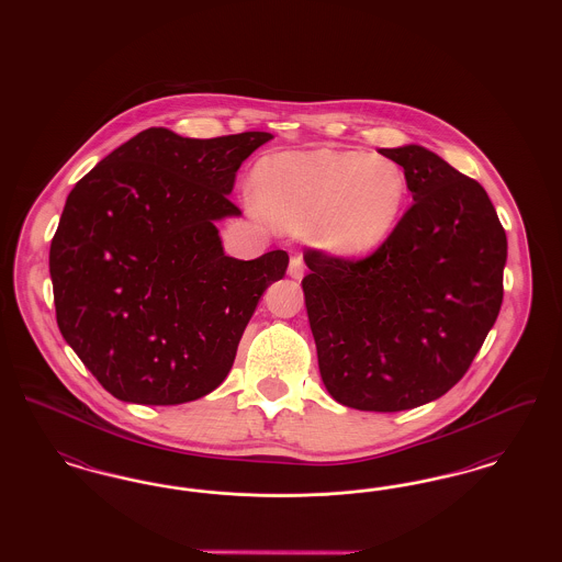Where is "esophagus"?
Wrapping results in <instances>:
<instances>
[{"instance_id": "obj_1", "label": "esophagus", "mask_w": 562, "mask_h": 562, "mask_svg": "<svg viewBox=\"0 0 562 562\" xmlns=\"http://www.w3.org/2000/svg\"><path fill=\"white\" fill-rule=\"evenodd\" d=\"M305 273V263H303V257L301 255H293L291 257V263H289V276L294 280H301Z\"/></svg>"}]
</instances>
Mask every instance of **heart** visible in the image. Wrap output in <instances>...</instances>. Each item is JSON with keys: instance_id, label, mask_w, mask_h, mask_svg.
<instances>
[{"instance_id": "1", "label": "heart", "mask_w": 562, "mask_h": 562, "mask_svg": "<svg viewBox=\"0 0 562 562\" xmlns=\"http://www.w3.org/2000/svg\"><path fill=\"white\" fill-rule=\"evenodd\" d=\"M250 188L273 225L305 229L307 241L333 257H360L387 240L408 191L396 161L335 149L266 156Z\"/></svg>"}]
</instances>
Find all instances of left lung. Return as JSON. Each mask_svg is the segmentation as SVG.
Here are the masks:
<instances>
[{
    "label": "left lung",
    "mask_w": 562,
    "mask_h": 562,
    "mask_svg": "<svg viewBox=\"0 0 562 562\" xmlns=\"http://www.w3.org/2000/svg\"><path fill=\"white\" fill-rule=\"evenodd\" d=\"M379 154L404 168L413 206L367 259L307 250L301 286L328 394L396 413L470 369L502 307L508 240L479 181L422 145Z\"/></svg>",
    "instance_id": "left-lung-1"
}]
</instances>
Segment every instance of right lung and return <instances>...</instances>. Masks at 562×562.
Wrapping results in <instances>:
<instances>
[{"label": "right lung", "mask_w": 562, "mask_h": 562, "mask_svg": "<svg viewBox=\"0 0 562 562\" xmlns=\"http://www.w3.org/2000/svg\"><path fill=\"white\" fill-rule=\"evenodd\" d=\"M269 133L186 138L149 128L71 189L50 244L56 322L117 401L183 404L232 371L241 333L289 255L227 257L216 221Z\"/></svg>", "instance_id": "obj_1"}]
</instances>
